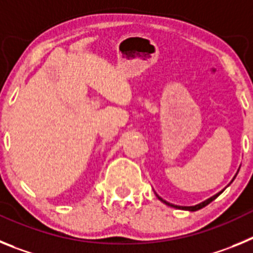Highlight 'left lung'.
Here are the masks:
<instances>
[{
  "instance_id": "obj_1",
  "label": "left lung",
  "mask_w": 253,
  "mask_h": 253,
  "mask_svg": "<svg viewBox=\"0 0 253 253\" xmlns=\"http://www.w3.org/2000/svg\"><path fill=\"white\" fill-rule=\"evenodd\" d=\"M220 194H222V191H220V193H218L216 194V195H214V196H211V198L210 199H208V200H205V202H203V203H200V204H198V205H195V207H177V205H173V204H169V203H167V202H165V200H163V199H161L160 196H158V199H160V200H162L163 203H165V204H167V205H169V207H173V208H180V209H185V210H190V211H196V210H199V209H202V208H204V207H207L208 204H210V203L213 202L214 199H216L218 198L219 195H220Z\"/></svg>"
}]
</instances>
